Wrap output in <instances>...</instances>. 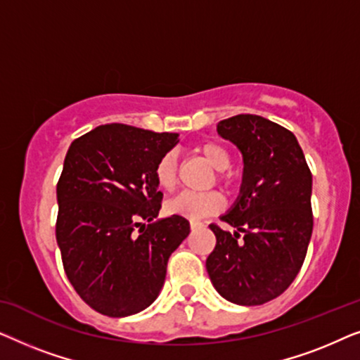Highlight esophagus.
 Here are the masks:
<instances>
[{
	"label": "esophagus",
	"instance_id": "esophagus-1",
	"mask_svg": "<svg viewBox=\"0 0 360 360\" xmlns=\"http://www.w3.org/2000/svg\"><path fill=\"white\" fill-rule=\"evenodd\" d=\"M203 226H205V223H201V221H198V219H190V228L193 231L203 228Z\"/></svg>",
	"mask_w": 360,
	"mask_h": 360
}]
</instances>
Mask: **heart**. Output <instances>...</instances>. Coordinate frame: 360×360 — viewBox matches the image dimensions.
I'll return each mask as SVG.
<instances>
[{"instance_id":"obj_1","label":"heart","mask_w":360,"mask_h":360,"mask_svg":"<svg viewBox=\"0 0 360 360\" xmlns=\"http://www.w3.org/2000/svg\"><path fill=\"white\" fill-rule=\"evenodd\" d=\"M196 152H198L213 169L218 170L216 179H218L219 184H231V175L226 172V169L231 165V154L223 144L213 141L201 142L200 146H196ZM176 169H179V165H176L175 152H165V154L159 159V162H157L154 170L155 181L162 190L170 191L175 188ZM223 205L224 200L219 191H205V193L181 191V193H179L175 198H172L169 203H167V211H169L170 214L184 216V218L188 219H200L205 218V216L218 213V211L223 208Z\"/></svg>"}]
</instances>
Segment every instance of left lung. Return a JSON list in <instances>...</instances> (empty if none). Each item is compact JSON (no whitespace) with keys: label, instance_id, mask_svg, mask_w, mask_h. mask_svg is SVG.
I'll list each match as a JSON object with an SVG mask.
<instances>
[{"label":"left lung","instance_id":"obj_1","mask_svg":"<svg viewBox=\"0 0 360 360\" xmlns=\"http://www.w3.org/2000/svg\"><path fill=\"white\" fill-rule=\"evenodd\" d=\"M244 157L240 195L221 221L206 270L221 297L243 307L277 298L302 269L313 233V175L292 131L257 115L218 122Z\"/></svg>","mask_w":360,"mask_h":360}]
</instances>
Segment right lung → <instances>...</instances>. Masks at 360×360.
Wrapping results in <instances>:
<instances>
[{"mask_svg": "<svg viewBox=\"0 0 360 360\" xmlns=\"http://www.w3.org/2000/svg\"><path fill=\"white\" fill-rule=\"evenodd\" d=\"M176 142L175 132L105 124L67 152L56 238L67 278L98 313L122 318L149 307L164 287L169 257L190 233L176 214L152 223L162 201L155 165Z\"/></svg>", "mask_w": 360, "mask_h": 360, "instance_id": "add662e5", "label": "right lung"}]
</instances>
